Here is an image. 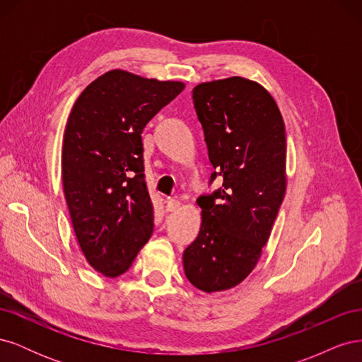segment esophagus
Here are the masks:
<instances>
[{
    "label": "esophagus",
    "instance_id": "34e87169",
    "mask_svg": "<svg viewBox=\"0 0 362 362\" xmlns=\"http://www.w3.org/2000/svg\"><path fill=\"white\" fill-rule=\"evenodd\" d=\"M181 208V202L178 201V199H169L168 201V204H166V210L169 211V213H172V211H178Z\"/></svg>",
    "mask_w": 362,
    "mask_h": 362
}]
</instances>
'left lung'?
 <instances>
[{
    "label": "left lung",
    "instance_id": "left-lung-1",
    "mask_svg": "<svg viewBox=\"0 0 362 362\" xmlns=\"http://www.w3.org/2000/svg\"><path fill=\"white\" fill-rule=\"evenodd\" d=\"M211 181L222 187L196 201L202 223L184 250L187 279L205 293L238 286L255 269L287 189L286 125L273 96L243 76L193 89Z\"/></svg>",
    "mask_w": 362,
    "mask_h": 362
}]
</instances>
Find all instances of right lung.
Segmentation results:
<instances>
[{"label":"right lung","instance_id":"add662e5","mask_svg":"<svg viewBox=\"0 0 362 362\" xmlns=\"http://www.w3.org/2000/svg\"><path fill=\"white\" fill-rule=\"evenodd\" d=\"M184 87L113 69L72 107L62 148L63 192L87 262L107 278L125 273L152 235L141 131Z\"/></svg>","mask_w":362,"mask_h":362}]
</instances>
